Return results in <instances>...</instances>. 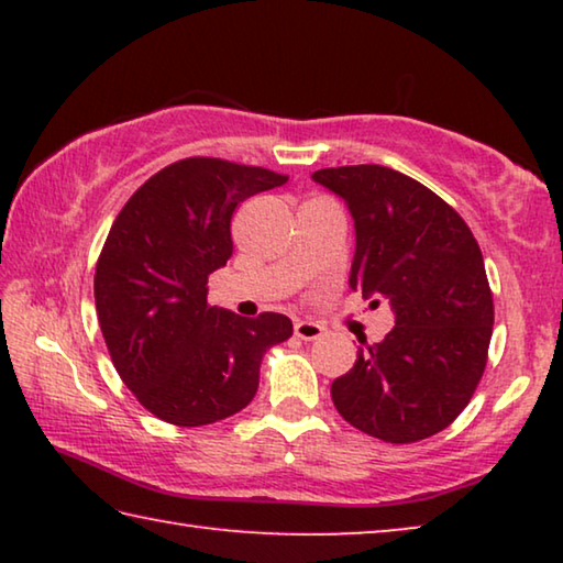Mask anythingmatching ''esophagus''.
<instances>
[{"mask_svg":"<svg viewBox=\"0 0 563 563\" xmlns=\"http://www.w3.org/2000/svg\"><path fill=\"white\" fill-rule=\"evenodd\" d=\"M322 332H325V328L320 325V322H312V320H298L295 322V335H298L300 340H318L322 338Z\"/></svg>","mask_w":563,"mask_h":563,"instance_id":"34e87169","label":"esophagus"}]
</instances>
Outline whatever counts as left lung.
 <instances>
[{"label":"left lung","mask_w":563,"mask_h":563,"mask_svg":"<svg viewBox=\"0 0 563 563\" xmlns=\"http://www.w3.org/2000/svg\"><path fill=\"white\" fill-rule=\"evenodd\" d=\"M312 180L355 221L350 288L395 316L385 340L362 342L355 367L332 383V402L383 442L427 440L470 405L487 365L494 302L479 245L454 208L395 168H322Z\"/></svg>","instance_id":"1"}]
</instances>
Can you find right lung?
<instances>
[{"instance_id": "obj_1", "label": "right lung", "mask_w": 563, "mask_h": 563, "mask_svg": "<svg viewBox=\"0 0 563 563\" xmlns=\"http://www.w3.org/2000/svg\"><path fill=\"white\" fill-rule=\"evenodd\" d=\"M288 178L221 158L151 176L113 221L93 298L113 367L151 415L178 427L225 419L258 389L263 352L292 335L280 312L241 318L208 305V275L233 253L238 203Z\"/></svg>"}]
</instances>
